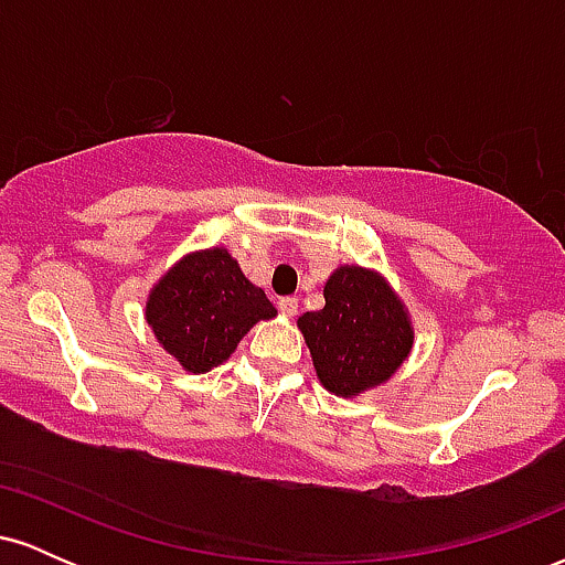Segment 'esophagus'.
Returning <instances> with one entry per match:
<instances>
[{"mask_svg": "<svg viewBox=\"0 0 565 565\" xmlns=\"http://www.w3.org/2000/svg\"><path fill=\"white\" fill-rule=\"evenodd\" d=\"M278 310H281L287 319H295V316H297V297H281V300H278Z\"/></svg>", "mask_w": 565, "mask_h": 565, "instance_id": "34e87169", "label": "esophagus"}]
</instances>
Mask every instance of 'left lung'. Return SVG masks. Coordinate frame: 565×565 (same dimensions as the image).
Segmentation results:
<instances>
[{"label": "left lung", "instance_id": "obj_1", "mask_svg": "<svg viewBox=\"0 0 565 565\" xmlns=\"http://www.w3.org/2000/svg\"><path fill=\"white\" fill-rule=\"evenodd\" d=\"M323 300L297 319L321 385L340 398L385 385L414 348L412 316L391 281L374 268L340 265L323 284Z\"/></svg>", "mask_w": 565, "mask_h": 565}]
</instances>
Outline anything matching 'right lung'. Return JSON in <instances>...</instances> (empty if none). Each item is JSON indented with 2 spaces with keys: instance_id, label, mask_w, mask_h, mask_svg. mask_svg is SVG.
Here are the masks:
<instances>
[{
  "instance_id": "right-lung-1",
  "label": "right lung",
  "mask_w": 565,
  "mask_h": 565,
  "mask_svg": "<svg viewBox=\"0 0 565 565\" xmlns=\"http://www.w3.org/2000/svg\"><path fill=\"white\" fill-rule=\"evenodd\" d=\"M276 313L225 246L188 252L146 300L153 337L188 374H204L228 361L244 334Z\"/></svg>"
}]
</instances>
